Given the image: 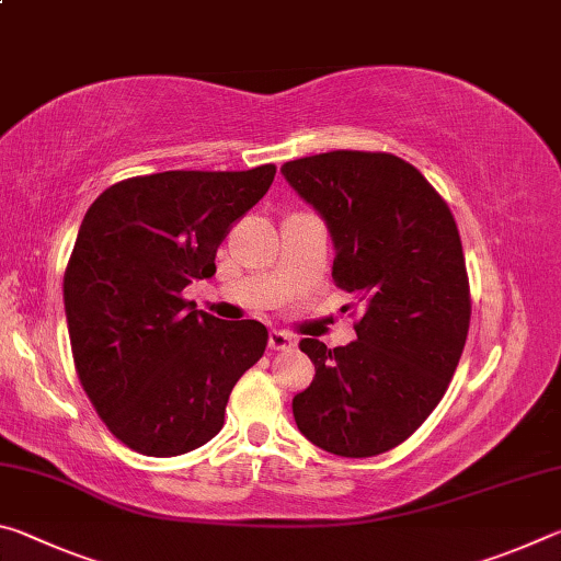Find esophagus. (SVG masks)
Returning a JSON list of instances; mask_svg holds the SVG:
<instances>
[{"label":"esophagus","mask_w":561,"mask_h":561,"mask_svg":"<svg viewBox=\"0 0 561 561\" xmlns=\"http://www.w3.org/2000/svg\"><path fill=\"white\" fill-rule=\"evenodd\" d=\"M297 346V341H294L289 334H284V331H272L270 334V348L272 351H287Z\"/></svg>","instance_id":"34e87169"}]
</instances>
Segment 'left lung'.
I'll list each match as a JSON object with an SVG mask.
<instances>
[{
  "label": "left lung",
  "mask_w": 561,
  "mask_h": 561,
  "mask_svg": "<svg viewBox=\"0 0 561 561\" xmlns=\"http://www.w3.org/2000/svg\"><path fill=\"white\" fill-rule=\"evenodd\" d=\"M324 217L331 277L354 294L348 346L301 339L317 376L294 396L299 431L341 458H371L421 428L440 403L470 329L458 225L421 170L381 150H331L282 165ZM354 311V314H356Z\"/></svg>",
  "instance_id": "obj_1"
}]
</instances>
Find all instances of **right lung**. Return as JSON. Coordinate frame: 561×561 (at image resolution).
Masks as SVG:
<instances>
[{"mask_svg": "<svg viewBox=\"0 0 561 561\" xmlns=\"http://www.w3.org/2000/svg\"><path fill=\"white\" fill-rule=\"evenodd\" d=\"M277 168L136 175L93 201L64 272L73 366L106 428L173 458L213 440L267 327L193 309L183 289L215 274L217 247Z\"/></svg>", "mask_w": 561, "mask_h": 561, "instance_id": "1", "label": "right lung"}]
</instances>
